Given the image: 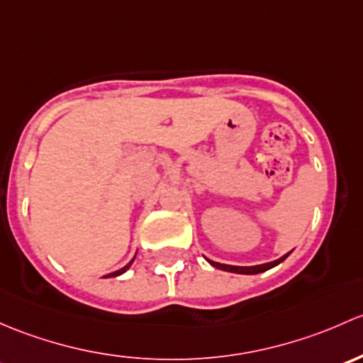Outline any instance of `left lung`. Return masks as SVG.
I'll return each mask as SVG.
<instances>
[{"label":"left lung","mask_w":363,"mask_h":363,"mask_svg":"<svg viewBox=\"0 0 363 363\" xmlns=\"http://www.w3.org/2000/svg\"><path fill=\"white\" fill-rule=\"evenodd\" d=\"M289 257V253H286L285 257H281V259L274 260V262H267V264H262V265H252V267H238V265H227V264H218V262H213V260H209V264L215 265V267L222 269V271H229V272H238V274H259V272H264L267 271V269L274 267V265H278L279 262H283V260Z\"/></svg>","instance_id":"1"}]
</instances>
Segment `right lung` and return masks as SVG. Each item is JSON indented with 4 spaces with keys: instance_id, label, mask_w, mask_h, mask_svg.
Instances as JSON below:
<instances>
[{
    "instance_id": "add662e5",
    "label": "right lung",
    "mask_w": 363,
    "mask_h": 363,
    "mask_svg": "<svg viewBox=\"0 0 363 363\" xmlns=\"http://www.w3.org/2000/svg\"><path fill=\"white\" fill-rule=\"evenodd\" d=\"M130 264H133V260H130V262H129V264H127V265H125V267L118 269V271L111 272V274H108V276H118V274H122V272H125V271H127V269H129V265H130Z\"/></svg>"
}]
</instances>
